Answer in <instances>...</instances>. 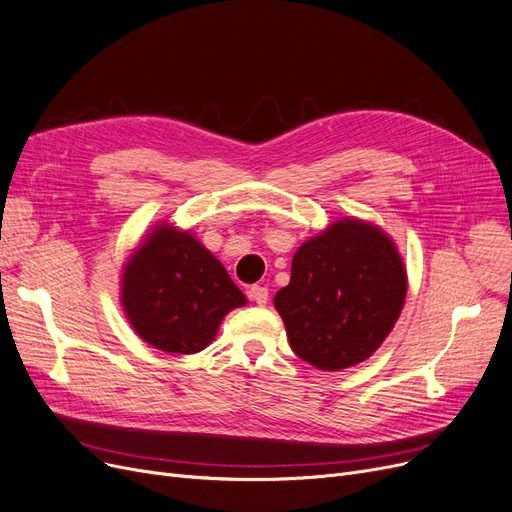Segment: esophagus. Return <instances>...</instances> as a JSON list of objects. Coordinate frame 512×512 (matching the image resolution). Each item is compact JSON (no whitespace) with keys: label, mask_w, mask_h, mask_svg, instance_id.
Listing matches in <instances>:
<instances>
[{"label":"esophagus","mask_w":512,"mask_h":512,"mask_svg":"<svg viewBox=\"0 0 512 512\" xmlns=\"http://www.w3.org/2000/svg\"><path fill=\"white\" fill-rule=\"evenodd\" d=\"M247 297H250V301H254L256 305H267L269 290L265 286H252L247 290Z\"/></svg>","instance_id":"obj_1"}]
</instances>
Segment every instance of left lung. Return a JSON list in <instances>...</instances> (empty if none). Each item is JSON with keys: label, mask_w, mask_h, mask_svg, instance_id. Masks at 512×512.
I'll return each mask as SVG.
<instances>
[{"label": "left lung", "mask_w": 512, "mask_h": 512, "mask_svg": "<svg viewBox=\"0 0 512 512\" xmlns=\"http://www.w3.org/2000/svg\"><path fill=\"white\" fill-rule=\"evenodd\" d=\"M406 288L395 243L376 226L342 220L299 247L290 284L273 303L294 354L339 371L380 348L401 314Z\"/></svg>", "instance_id": "obj_1"}]
</instances>
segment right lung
Returning a JSON list of instances; mask_svg holds the SVG:
<instances>
[{"label":"right lung","instance_id":"obj_1","mask_svg":"<svg viewBox=\"0 0 512 512\" xmlns=\"http://www.w3.org/2000/svg\"><path fill=\"white\" fill-rule=\"evenodd\" d=\"M121 303L149 346L194 354L211 344L230 309L245 305V294L190 232L160 226L130 256Z\"/></svg>","mask_w":512,"mask_h":512}]
</instances>
